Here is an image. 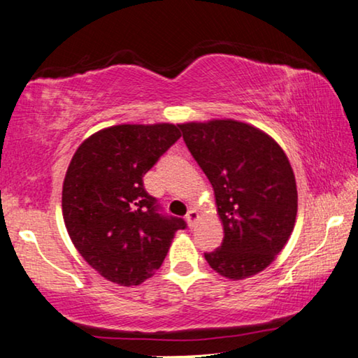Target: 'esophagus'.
I'll use <instances>...</instances> for the list:
<instances>
[{
	"mask_svg": "<svg viewBox=\"0 0 358 358\" xmlns=\"http://www.w3.org/2000/svg\"><path fill=\"white\" fill-rule=\"evenodd\" d=\"M196 217H199V213H196V210H189L187 216H185V221H187V224L192 227V226H194V222L196 221Z\"/></svg>",
	"mask_w": 358,
	"mask_h": 358,
	"instance_id": "1",
	"label": "esophagus"
}]
</instances>
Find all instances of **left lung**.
I'll return each mask as SVG.
<instances>
[{
    "mask_svg": "<svg viewBox=\"0 0 358 358\" xmlns=\"http://www.w3.org/2000/svg\"><path fill=\"white\" fill-rule=\"evenodd\" d=\"M189 152L213 185L224 239L205 253L229 279L260 273L282 250L297 216V185L282 148L250 124H179Z\"/></svg>",
    "mask_w": 358,
    "mask_h": 358,
    "instance_id": "8db88e82",
    "label": "left lung"
}]
</instances>
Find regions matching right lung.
Here are the masks:
<instances>
[{"mask_svg": "<svg viewBox=\"0 0 358 358\" xmlns=\"http://www.w3.org/2000/svg\"><path fill=\"white\" fill-rule=\"evenodd\" d=\"M180 132L174 124H121L77 148L63 184L66 229L89 265L108 281L138 286L162 266L182 217L162 213L143 187Z\"/></svg>", "mask_w": 358, "mask_h": 358, "instance_id": "1", "label": "right lung"}]
</instances>
